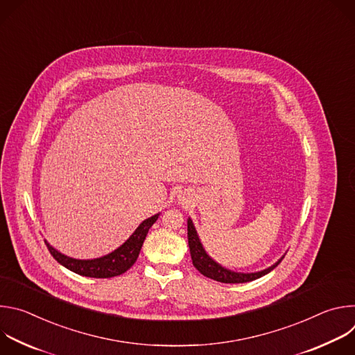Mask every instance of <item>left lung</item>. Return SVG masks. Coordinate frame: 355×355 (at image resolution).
Instances as JSON below:
<instances>
[{
    "instance_id": "left-lung-1",
    "label": "left lung",
    "mask_w": 355,
    "mask_h": 355,
    "mask_svg": "<svg viewBox=\"0 0 355 355\" xmlns=\"http://www.w3.org/2000/svg\"><path fill=\"white\" fill-rule=\"evenodd\" d=\"M188 245H189V251H191V259H192V264L193 267L202 274L211 279H215L218 282H223V284H243V282H250L254 281L257 278H261L263 275L268 274L270 271H272L281 261L282 259L275 263L274 266H271L267 270L259 271V272H251V274H243V272H233L229 271L226 268H223L222 266H219L218 263H215L202 247L199 237L195 232V227L192 225V220L188 219Z\"/></svg>"
}]
</instances>
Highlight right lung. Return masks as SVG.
<instances>
[{
    "label": "right lung",
    "mask_w": 355,
    "mask_h": 355,
    "mask_svg": "<svg viewBox=\"0 0 355 355\" xmlns=\"http://www.w3.org/2000/svg\"><path fill=\"white\" fill-rule=\"evenodd\" d=\"M159 215L160 214L143 220L140 223V226L135 230V233L119 248L112 251L111 254L104 256L101 259H95V260L70 259V257L62 254V252L56 251L47 241H44V243L50 251V254L53 256V259L58 263H60L63 267L69 268L70 271H73L78 275L91 277V278H112V277H118V275L126 272L136 263L140 248L143 245V241L147 236V232L157 220Z\"/></svg>",
    "instance_id": "1"
}]
</instances>
